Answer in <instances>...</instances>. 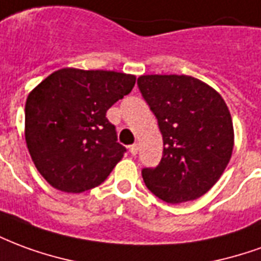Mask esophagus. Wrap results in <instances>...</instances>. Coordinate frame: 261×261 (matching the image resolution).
Listing matches in <instances>:
<instances>
[{
    "label": "esophagus",
    "mask_w": 261,
    "mask_h": 261,
    "mask_svg": "<svg viewBox=\"0 0 261 261\" xmlns=\"http://www.w3.org/2000/svg\"><path fill=\"white\" fill-rule=\"evenodd\" d=\"M130 153L131 155H137L138 153V144H133V145H130Z\"/></svg>",
    "instance_id": "34e87169"
}]
</instances>
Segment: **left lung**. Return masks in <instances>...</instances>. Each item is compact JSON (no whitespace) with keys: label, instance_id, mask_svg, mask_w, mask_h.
I'll return each mask as SVG.
<instances>
[{"label":"left lung","instance_id":"8db88e82","mask_svg":"<svg viewBox=\"0 0 261 261\" xmlns=\"http://www.w3.org/2000/svg\"><path fill=\"white\" fill-rule=\"evenodd\" d=\"M138 88L158 120L164 141L145 186L170 204L193 201L218 181L235 142L229 109L214 88L189 75H141Z\"/></svg>","mask_w":261,"mask_h":261}]
</instances>
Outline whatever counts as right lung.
<instances>
[{"label": "right lung", "mask_w": 261, "mask_h": 261, "mask_svg": "<svg viewBox=\"0 0 261 261\" xmlns=\"http://www.w3.org/2000/svg\"><path fill=\"white\" fill-rule=\"evenodd\" d=\"M136 75L61 68L32 89L25 105V140L50 186L82 193L106 180L125 148L106 112L128 95Z\"/></svg>", "instance_id": "add662e5"}]
</instances>
